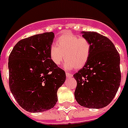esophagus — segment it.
<instances>
[{
	"label": "esophagus",
	"mask_w": 128,
	"mask_h": 128,
	"mask_svg": "<svg viewBox=\"0 0 128 128\" xmlns=\"http://www.w3.org/2000/svg\"><path fill=\"white\" fill-rule=\"evenodd\" d=\"M66 75L67 78H71V77L72 76V75L70 74V73H69V72H66Z\"/></svg>",
	"instance_id": "34e87169"
}]
</instances>
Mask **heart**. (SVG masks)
<instances>
[{
	"label": "heart",
	"mask_w": 128,
	"mask_h": 128,
	"mask_svg": "<svg viewBox=\"0 0 128 128\" xmlns=\"http://www.w3.org/2000/svg\"><path fill=\"white\" fill-rule=\"evenodd\" d=\"M91 52L90 42L72 32H65L57 38L56 46L50 48L52 62L58 66L64 59L66 69H80L88 62Z\"/></svg>",
	"instance_id": "obj_1"
}]
</instances>
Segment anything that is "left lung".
Wrapping results in <instances>:
<instances>
[{
	"mask_svg": "<svg viewBox=\"0 0 128 128\" xmlns=\"http://www.w3.org/2000/svg\"><path fill=\"white\" fill-rule=\"evenodd\" d=\"M82 34L90 42L91 52L85 66L73 75L77 81L75 98L81 106L100 109L110 103L119 88L120 55L106 36L96 32Z\"/></svg>",
	"mask_w": 128,
	"mask_h": 128,
	"instance_id": "1",
	"label": "left lung"
}]
</instances>
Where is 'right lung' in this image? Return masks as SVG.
Wrapping results in <instances>:
<instances>
[{
    "instance_id": "obj_1",
    "label": "right lung",
    "mask_w": 128,
    "mask_h": 128,
    "mask_svg": "<svg viewBox=\"0 0 128 128\" xmlns=\"http://www.w3.org/2000/svg\"><path fill=\"white\" fill-rule=\"evenodd\" d=\"M52 32L20 40L8 58L9 87L22 108L30 112L52 108L57 91L66 81V72L50 58Z\"/></svg>"
}]
</instances>
